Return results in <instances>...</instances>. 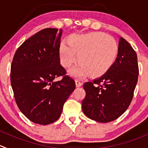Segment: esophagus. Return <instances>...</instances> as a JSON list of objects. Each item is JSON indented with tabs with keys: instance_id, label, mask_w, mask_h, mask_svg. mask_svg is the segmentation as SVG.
Returning <instances> with one entry per match:
<instances>
[{
	"instance_id": "esophagus-1",
	"label": "esophagus",
	"mask_w": 148,
	"mask_h": 148,
	"mask_svg": "<svg viewBox=\"0 0 148 148\" xmlns=\"http://www.w3.org/2000/svg\"><path fill=\"white\" fill-rule=\"evenodd\" d=\"M75 84H76V87H79L82 85V83L79 81V80H75Z\"/></svg>"
}]
</instances>
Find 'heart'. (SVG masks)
I'll list each match as a JSON object with an SVG mask.
<instances>
[{"label":"heart","instance_id":"obj_1","mask_svg":"<svg viewBox=\"0 0 148 148\" xmlns=\"http://www.w3.org/2000/svg\"><path fill=\"white\" fill-rule=\"evenodd\" d=\"M68 44L62 42L60 45V62L64 68L69 69L78 61L79 65L71 71L74 77L89 74L92 77H101L112 68L118 57L116 41L103 32L71 34Z\"/></svg>","mask_w":148,"mask_h":148}]
</instances>
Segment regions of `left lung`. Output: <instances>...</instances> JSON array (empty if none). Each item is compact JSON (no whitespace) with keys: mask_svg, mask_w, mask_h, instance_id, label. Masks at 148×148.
I'll use <instances>...</instances> for the list:
<instances>
[{"mask_svg":"<svg viewBox=\"0 0 148 148\" xmlns=\"http://www.w3.org/2000/svg\"><path fill=\"white\" fill-rule=\"evenodd\" d=\"M139 75L137 53L121 38L115 64L106 74L83 85L86 96L82 103L84 114L101 123L116 120L131 103Z\"/></svg>","mask_w":148,"mask_h":148,"instance_id":"left-lung-1","label":"left lung"}]
</instances>
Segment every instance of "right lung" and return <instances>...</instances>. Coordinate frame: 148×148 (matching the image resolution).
<instances>
[{"label":"right lung","instance_id":"right-lung-1","mask_svg":"<svg viewBox=\"0 0 148 148\" xmlns=\"http://www.w3.org/2000/svg\"><path fill=\"white\" fill-rule=\"evenodd\" d=\"M62 30L46 28L24 41L11 66V84L21 113L32 122L47 125L59 119L75 82L60 64ZM62 76V79H54Z\"/></svg>","mask_w":148,"mask_h":148}]
</instances>
